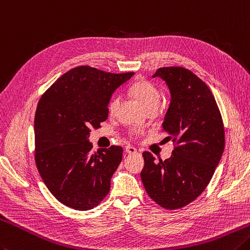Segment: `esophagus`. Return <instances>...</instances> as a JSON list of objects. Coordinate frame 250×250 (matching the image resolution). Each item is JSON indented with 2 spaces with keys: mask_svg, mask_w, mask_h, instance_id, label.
<instances>
[{
  "mask_svg": "<svg viewBox=\"0 0 250 250\" xmlns=\"http://www.w3.org/2000/svg\"><path fill=\"white\" fill-rule=\"evenodd\" d=\"M125 150V153H128V154H136V153H138L136 148H134L133 146H130V145H126Z\"/></svg>",
  "mask_w": 250,
  "mask_h": 250,
  "instance_id": "obj_1",
  "label": "esophagus"
}]
</instances>
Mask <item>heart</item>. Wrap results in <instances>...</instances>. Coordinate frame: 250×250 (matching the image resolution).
<instances>
[{"label":"heart","instance_id":"b5f03b06","mask_svg":"<svg viewBox=\"0 0 250 250\" xmlns=\"http://www.w3.org/2000/svg\"><path fill=\"white\" fill-rule=\"evenodd\" d=\"M129 91L138 100L142 105H143L146 109L154 108L157 107L160 101V92L157 89L153 82H150L146 79H138L135 80L129 87ZM119 105V99L118 97H114L111 99L108 105V111L110 116H114L116 114L117 107ZM143 134V131L141 129H131L129 131V136L132 139H139L140 136Z\"/></svg>","mask_w":250,"mask_h":250}]
</instances>
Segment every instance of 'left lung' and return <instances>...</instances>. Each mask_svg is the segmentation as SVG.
I'll return each instance as SVG.
<instances>
[{
    "label": "left lung",
    "instance_id": "left-lung-1",
    "mask_svg": "<svg viewBox=\"0 0 250 250\" xmlns=\"http://www.w3.org/2000/svg\"><path fill=\"white\" fill-rule=\"evenodd\" d=\"M168 84L171 103L163 124L165 141L174 148L169 159L143 151L141 179L148 196L165 209H181L207 188L224 149V125L208 85L187 68L161 67L154 77Z\"/></svg>",
    "mask_w": 250,
    "mask_h": 250
}]
</instances>
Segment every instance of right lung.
Wrapping results in <instances>:
<instances>
[{"label":"right lung","instance_id":"add662e5","mask_svg":"<svg viewBox=\"0 0 250 250\" xmlns=\"http://www.w3.org/2000/svg\"><path fill=\"white\" fill-rule=\"evenodd\" d=\"M134 72L111 73L78 66L43 93L34 117V160L48 190L76 210L101 204L122 159L121 146L92 151L91 129L108 117L111 93Z\"/></svg>","mask_w":250,"mask_h":250}]
</instances>
